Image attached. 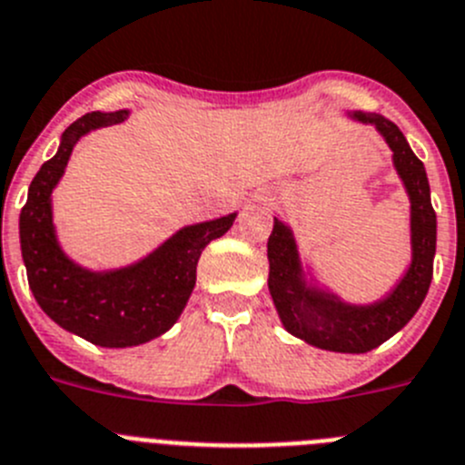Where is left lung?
I'll use <instances>...</instances> for the list:
<instances>
[{
    "label": "left lung",
    "instance_id": "left-lung-1",
    "mask_svg": "<svg viewBox=\"0 0 465 465\" xmlns=\"http://www.w3.org/2000/svg\"><path fill=\"white\" fill-rule=\"evenodd\" d=\"M361 124H373L391 149V161L411 198L412 261L403 279L373 304H348L334 292L309 285L302 270L292 230L274 219L267 261L270 295L283 327L311 346L331 352H369L408 325L429 292L436 255V212L424 163L412 154L406 135L382 114L351 113Z\"/></svg>",
    "mask_w": 465,
    "mask_h": 465
}]
</instances>
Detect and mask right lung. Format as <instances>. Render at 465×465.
<instances>
[{
	"label": "right lung",
	"instance_id": "obj_1",
	"mask_svg": "<svg viewBox=\"0 0 465 465\" xmlns=\"http://www.w3.org/2000/svg\"><path fill=\"white\" fill-rule=\"evenodd\" d=\"M129 110L87 113L62 134L57 154L41 165L20 212V249L38 306L66 331L94 346L147 343L177 322L195 285L200 253L225 235L237 214L186 225L156 251L122 270L92 272L62 251L50 195L62 180L75 143L89 131L124 122Z\"/></svg>",
	"mask_w": 465,
	"mask_h": 465
}]
</instances>
